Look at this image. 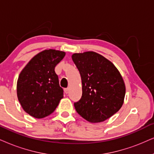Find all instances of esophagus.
<instances>
[{"mask_svg": "<svg viewBox=\"0 0 154 154\" xmlns=\"http://www.w3.org/2000/svg\"><path fill=\"white\" fill-rule=\"evenodd\" d=\"M64 91H65V92L66 94H68V92H69V88H65L64 89Z\"/></svg>", "mask_w": 154, "mask_h": 154, "instance_id": "obj_1", "label": "esophagus"}]
</instances>
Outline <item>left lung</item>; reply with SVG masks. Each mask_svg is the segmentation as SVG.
I'll return each instance as SVG.
<instances>
[{"instance_id":"1","label":"left lung","mask_w":154,"mask_h":154,"mask_svg":"<svg viewBox=\"0 0 154 154\" xmlns=\"http://www.w3.org/2000/svg\"><path fill=\"white\" fill-rule=\"evenodd\" d=\"M73 62L79 71L82 95L75 102L77 112L91 123L106 120L122 106L126 87L114 64L95 52L75 53Z\"/></svg>"}]
</instances>
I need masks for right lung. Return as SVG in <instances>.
Returning <instances> with one entry per match:
<instances>
[{"mask_svg":"<svg viewBox=\"0 0 154 154\" xmlns=\"http://www.w3.org/2000/svg\"><path fill=\"white\" fill-rule=\"evenodd\" d=\"M65 52L45 50L31 59L19 75L17 96L23 110L37 119L49 116L63 98L54 67Z\"/></svg>","mask_w":154,"mask_h":154,"instance_id":"obj_1","label":"right lung"}]
</instances>
